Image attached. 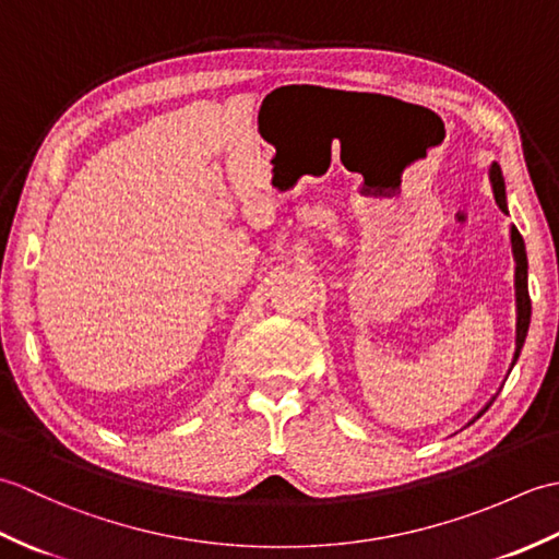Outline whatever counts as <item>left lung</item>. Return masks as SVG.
I'll list each match as a JSON object with an SVG mask.
<instances>
[{
    "mask_svg": "<svg viewBox=\"0 0 559 559\" xmlns=\"http://www.w3.org/2000/svg\"><path fill=\"white\" fill-rule=\"evenodd\" d=\"M490 182H492V192L495 201L500 204V209L507 213V199H504V180H502V170L500 165L492 163L490 168ZM512 249H514V259H516V273H514V286H516V353H514V362L519 358L521 348H524V341L528 334V324H531V298H528V261H526V247H524V237L519 235L516 228H512ZM512 362V365H514ZM490 406H485L488 411ZM483 411V413H485ZM480 413V415H483ZM478 415V418H480Z\"/></svg>",
    "mask_w": 559,
    "mask_h": 559,
    "instance_id": "1",
    "label": "left lung"
}]
</instances>
